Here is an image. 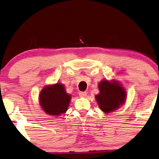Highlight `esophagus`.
Here are the masks:
<instances>
[{
	"mask_svg": "<svg viewBox=\"0 0 159 159\" xmlns=\"http://www.w3.org/2000/svg\"><path fill=\"white\" fill-rule=\"evenodd\" d=\"M79 95L80 97H85L87 96V93L86 92H80Z\"/></svg>",
	"mask_w": 159,
	"mask_h": 159,
	"instance_id": "esophagus-1",
	"label": "esophagus"
}]
</instances>
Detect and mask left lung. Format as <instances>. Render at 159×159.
<instances>
[{"label": "left lung", "instance_id": "left-lung-1", "mask_svg": "<svg viewBox=\"0 0 159 159\" xmlns=\"http://www.w3.org/2000/svg\"><path fill=\"white\" fill-rule=\"evenodd\" d=\"M99 93L95 98L99 108L105 113L118 109L124 105L127 93L124 88L116 80H102L99 83Z\"/></svg>", "mask_w": 159, "mask_h": 159}]
</instances>
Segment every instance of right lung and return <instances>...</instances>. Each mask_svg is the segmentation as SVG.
Listing matches in <instances>:
<instances>
[{"mask_svg": "<svg viewBox=\"0 0 159 159\" xmlns=\"http://www.w3.org/2000/svg\"><path fill=\"white\" fill-rule=\"evenodd\" d=\"M63 85L56 83L46 86L39 95L40 105L47 114L60 116L66 113L70 101Z\"/></svg>", "mask_w": 159, "mask_h": 159, "instance_id": "1", "label": "right lung"}]
</instances>
